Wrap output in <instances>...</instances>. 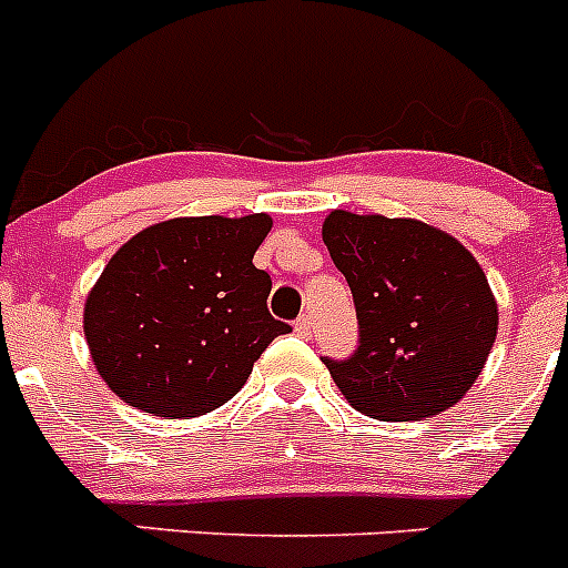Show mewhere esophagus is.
Returning <instances> with one entry per match:
<instances>
[{
    "label": "esophagus",
    "instance_id": "34e87169",
    "mask_svg": "<svg viewBox=\"0 0 568 568\" xmlns=\"http://www.w3.org/2000/svg\"><path fill=\"white\" fill-rule=\"evenodd\" d=\"M295 335H301V338H310V335H313V318H310V315H301V318L295 321Z\"/></svg>",
    "mask_w": 568,
    "mask_h": 568
}]
</instances>
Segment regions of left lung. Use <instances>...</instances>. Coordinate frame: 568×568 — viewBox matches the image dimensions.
I'll return each mask as SVG.
<instances>
[{
	"instance_id": "1",
	"label": "left lung",
	"mask_w": 568,
	"mask_h": 568,
	"mask_svg": "<svg viewBox=\"0 0 568 568\" xmlns=\"http://www.w3.org/2000/svg\"><path fill=\"white\" fill-rule=\"evenodd\" d=\"M324 244L353 290L358 349L329 361L349 404L381 420L433 418L484 373L498 301L475 255L418 219L333 210Z\"/></svg>"
}]
</instances>
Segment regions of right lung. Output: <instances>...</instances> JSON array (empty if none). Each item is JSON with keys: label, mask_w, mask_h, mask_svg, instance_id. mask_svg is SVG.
<instances>
[{"label": "right lung", "mask_w": 568, "mask_h": 568, "mask_svg": "<svg viewBox=\"0 0 568 568\" xmlns=\"http://www.w3.org/2000/svg\"><path fill=\"white\" fill-rule=\"evenodd\" d=\"M267 213L187 215L135 233L84 301V338L104 384L159 418L227 404L270 341L290 333L267 310L273 281L253 264Z\"/></svg>", "instance_id": "1"}]
</instances>
